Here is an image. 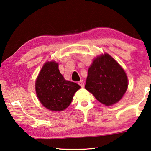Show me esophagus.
<instances>
[{"instance_id": "1", "label": "esophagus", "mask_w": 151, "mask_h": 151, "mask_svg": "<svg viewBox=\"0 0 151 151\" xmlns=\"http://www.w3.org/2000/svg\"><path fill=\"white\" fill-rule=\"evenodd\" d=\"M78 84L79 85L81 86V88H83V87H84V86H85V84H84V82H83V80H81V81H78Z\"/></svg>"}]
</instances>
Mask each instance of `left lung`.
I'll use <instances>...</instances> for the list:
<instances>
[{"mask_svg": "<svg viewBox=\"0 0 151 151\" xmlns=\"http://www.w3.org/2000/svg\"><path fill=\"white\" fill-rule=\"evenodd\" d=\"M128 87L126 73L108 54L94 60L88 68L85 88L100 103L112 105L122 99Z\"/></svg>", "mask_w": 151, "mask_h": 151, "instance_id": "left-lung-1", "label": "left lung"}]
</instances>
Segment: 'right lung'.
<instances>
[{"mask_svg": "<svg viewBox=\"0 0 151 151\" xmlns=\"http://www.w3.org/2000/svg\"><path fill=\"white\" fill-rule=\"evenodd\" d=\"M80 86L66 81L58 70V63H46L35 83L37 95L43 106L52 111H62L71 103Z\"/></svg>", "mask_w": 151, "mask_h": 151, "instance_id": "obj_1", "label": "right lung"}]
</instances>
